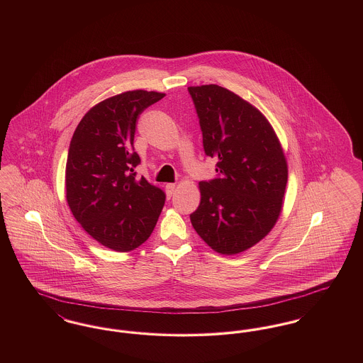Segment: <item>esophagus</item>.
<instances>
[{
    "label": "esophagus",
    "instance_id": "esophagus-1",
    "mask_svg": "<svg viewBox=\"0 0 363 363\" xmlns=\"http://www.w3.org/2000/svg\"><path fill=\"white\" fill-rule=\"evenodd\" d=\"M175 186H177L175 184H167L166 185V194H167L169 199L173 196L174 191H175Z\"/></svg>",
    "mask_w": 363,
    "mask_h": 363
}]
</instances>
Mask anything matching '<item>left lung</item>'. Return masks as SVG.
I'll use <instances>...</instances> for the list:
<instances>
[{"mask_svg": "<svg viewBox=\"0 0 363 363\" xmlns=\"http://www.w3.org/2000/svg\"><path fill=\"white\" fill-rule=\"evenodd\" d=\"M206 155L218 159V178L201 181L196 233L220 255H237L277 225L287 185V160L272 125L227 88L188 86Z\"/></svg>", "mask_w": 363, "mask_h": 363, "instance_id": "obj_1", "label": "left lung"}]
</instances>
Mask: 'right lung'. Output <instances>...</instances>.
Instances as JSON below:
<instances>
[{
    "instance_id": "1",
    "label": "right lung",
    "mask_w": 363,
    "mask_h": 363,
    "mask_svg": "<svg viewBox=\"0 0 363 363\" xmlns=\"http://www.w3.org/2000/svg\"><path fill=\"white\" fill-rule=\"evenodd\" d=\"M163 96L135 89L107 98L86 111L70 140L68 206L95 241L116 252L147 241L164 206V191L136 177L133 148L138 116Z\"/></svg>"
}]
</instances>
